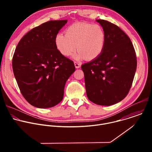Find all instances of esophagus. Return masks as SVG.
I'll return each mask as SVG.
<instances>
[{
  "label": "esophagus",
  "instance_id": "esophagus-1",
  "mask_svg": "<svg viewBox=\"0 0 152 152\" xmlns=\"http://www.w3.org/2000/svg\"><path fill=\"white\" fill-rule=\"evenodd\" d=\"M75 67H76V69H79V68L80 67L81 64H80V63H79V62L75 61Z\"/></svg>",
  "mask_w": 152,
  "mask_h": 152
}]
</instances>
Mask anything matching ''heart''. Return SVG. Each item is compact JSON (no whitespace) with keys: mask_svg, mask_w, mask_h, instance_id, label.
<instances>
[{"mask_svg":"<svg viewBox=\"0 0 152 152\" xmlns=\"http://www.w3.org/2000/svg\"><path fill=\"white\" fill-rule=\"evenodd\" d=\"M65 32L58 34L55 38L56 47L64 56H70L77 48L78 51L73 56L76 60L85 58L93 60L103 51L106 35L100 25L75 23L68 26Z\"/></svg>","mask_w":152,"mask_h":152,"instance_id":"b5f03b06","label":"heart"}]
</instances>
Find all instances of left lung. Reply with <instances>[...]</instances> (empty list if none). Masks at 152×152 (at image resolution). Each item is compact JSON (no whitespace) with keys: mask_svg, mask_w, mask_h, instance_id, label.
I'll return each instance as SVG.
<instances>
[{"mask_svg":"<svg viewBox=\"0 0 152 152\" xmlns=\"http://www.w3.org/2000/svg\"><path fill=\"white\" fill-rule=\"evenodd\" d=\"M106 35L101 55L82 65L86 93L95 104L110 106L127 95L137 70L135 51L129 37L117 25L106 20H96Z\"/></svg>","mask_w":152,"mask_h":152,"instance_id":"obj_1","label":"left lung"}]
</instances>
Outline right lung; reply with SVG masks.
Returning a JSON list of instances; mask_svg holds the SVG:
<instances>
[{
    "label": "right lung",
    "mask_w": 152,
    "mask_h": 152,
    "mask_svg": "<svg viewBox=\"0 0 152 152\" xmlns=\"http://www.w3.org/2000/svg\"><path fill=\"white\" fill-rule=\"evenodd\" d=\"M67 20H50L33 28L18 42L12 69L19 89L31 105L55 106L62 101L65 85L75 71L73 61L57 49L55 38Z\"/></svg>",
    "instance_id": "1"
}]
</instances>
